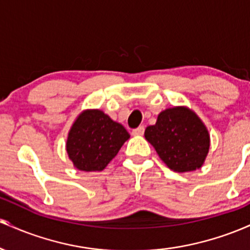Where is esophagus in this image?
Instances as JSON below:
<instances>
[{
	"mask_svg": "<svg viewBox=\"0 0 250 250\" xmlns=\"http://www.w3.org/2000/svg\"><path fill=\"white\" fill-rule=\"evenodd\" d=\"M143 133H145V127H143V125H140L139 128L134 129L133 130L134 136H142Z\"/></svg>",
	"mask_w": 250,
	"mask_h": 250,
	"instance_id": "obj_1",
	"label": "esophagus"
}]
</instances>
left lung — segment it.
I'll return each mask as SVG.
<instances>
[{
  "instance_id": "8db88e82",
  "label": "left lung",
  "mask_w": 250,
  "mask_h": 250,
  "mask_svg": "<svg viewBox=\"0 0 250 250\" xmlns=\"http://www.w3.org/2000/svg\"><path fill=\"white\" fill-rule=\"evenodd\" d=\"M145 137L167 167L177 173L202 167L210 146L206 125L187 107L161 111L156 123L146 128Z\"/></svg>"
}]
</instances>
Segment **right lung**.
Here are the masks:
<instances>
[{
  "mask_svg": "<svg viewBox=\"0 0 250 250\" xmlns=\"http://www.w3.org/2000/svg\"><path fill=\"white\" fill-rule=\"evenodd\" d=\"M129 137L125 128L102 110H84L68 134L67 153L79 170L101 171Z\"/></svg>",
  "mask_w": 250,
  "mask_h": 250,
  "instance_id": "right-lung-1",
  "label": "right lung"
}]
</instances>
